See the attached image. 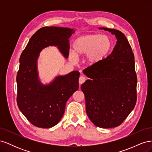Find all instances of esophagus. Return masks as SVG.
I'll list each match as a JSON object with an SVG mask.
<instances>
[{"label": "esophagus", "instance_id": "34e87169", "mask_svg": "<svg viewBox=\"0 0 152 152\" xmlns=\"http://www.w3.org/2000/svg\"><path fill=\"white\" fill-rule=\"evenodd\" d=\"M85 81H86V78H85L84 76H81V77H80V78H79V84H83Z\"/></svg>", "mask_w": 152, "mask_h": 152}]
</instances>
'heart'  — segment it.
Segmentation results:
<instances>
[{"mask_svg": "<svg viewBox=\"0 0 152 152\" xmlns=\"http://www.w3.org/2000/svg\"><path fill=\"white\" fill-rule=\"evenodd\" d=\"M70 58L86 54L85 61L89 66H96L103 61L111 51L113 42L109 37L99 34L86 35L77 37L73 42Z\"/></svg>", "mask_w": 152, "mask_h": 152, "instance_id": "obj_1", "label": "heart"}]
</instances>
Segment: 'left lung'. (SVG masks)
Instances as JSON below:
<instances>
[{"label": "left lung", "instance_id": "1", "mask_svg": "<svg viewBox=\"0 0 152 152\" xmlns=\"http://www.w3.org/2000/svg\"><path fill=\"white\" fill-rule=\"evenodd\" d=\"M108 31L117 39L113 51L98 65L83 70L90 79L81 86L85 96L87 116L96 126L115 127L134 109L137 99V76L134 56L124 34Z\"/></svg>", "mask_w": 152, "mask_h": 152}]
</instances>
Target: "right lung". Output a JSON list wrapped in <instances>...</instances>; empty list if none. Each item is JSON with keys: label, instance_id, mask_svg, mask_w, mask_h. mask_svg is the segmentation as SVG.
<instances>
[{"label": "right lung", "instance_id": "add662e5", "mask_svg": "<svg viewBox=\"0 0 152 152\" xmlns=\"http://www.w3.org/2000/svg\"><path fill=\"white\" fill-rule=\"evenodd\" d=\"M74 32L63 27H42L31 36L21 54L16 76L17 104L36 127L50 128L56 125L65 112L66 102L79 89V72L56 77L49 84L44 85L38 78L37 66L40 52L49 45L57 46L68 58V39Z\"/></svg>", "mask_w": 152, "mask_h": 152}]
</instances>
